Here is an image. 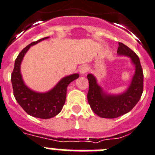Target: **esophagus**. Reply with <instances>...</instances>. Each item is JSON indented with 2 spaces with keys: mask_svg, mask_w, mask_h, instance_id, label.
I'll return each mask as SVG.
<instances>
[{
  "mask_svg": "<svg viewBox=\"0 0 155 155\" xmlns=\"http://www.w3.org/2000/svg\"><path fill=\"white\" fill-rule=\"evenodd\" d=\"M79 71H80V73L81 74V75H84V74H86L88 71H89V67H88L87 65H86V64H84V65H82L81 67L80 68Z\"/></svg>",
  "mask_w": 155,
  "mask_h": 155,
  "instance_id": "obj_1",
  "label": "esophagus"
}]
</instances>
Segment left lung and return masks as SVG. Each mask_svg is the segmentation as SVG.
I'll return each mask as SVG.
<instances>
[{
    "label": "left lung",
    "instance_id": "obj_1",
    "mask_svg": "<svg viewBox=\"0 0 155 155\" xmlns=\"http://www.w3.org/2000/svg\"><path fill=\"white\" fill-rule=\"evenodd\" d=\"M117 53L129 57L136 66V72L131 85L124 93L119 95L106 94L97 84L95 77L92 74L87 75L88 102L94 114L103 118L118 117L131 111L140 101L143 91V72L139 57L121 42H119Z\"/></svg>",
    "mask_w": 155,
    "mask_h": 155
}]
</instances>
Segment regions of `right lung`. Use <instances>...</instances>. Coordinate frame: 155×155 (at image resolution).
Instances as JSON below:
<instances>
[{"mask_svg":"<svg viewBox=\"0 0 155 155\" xmlns=\"http://www.w3.org/2000/svg\"><path fill=\"white\" fill-rule=\"evenodd\" d=\"M48 38L45 37L31 42L19 53L15 61L14 69L11 76L15 100L27 114L41 119L52 118L61 111L65 102L68 86L80 76L77 73L66 76L56 85L55 87L46 93L33 91L24 84L20 74V64L23 57L31 45H35Z\"/></svg>","mask_w":155,"mask_h":155,"instance_id":"obj_1","label":"right lung"}]
</instances>
